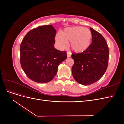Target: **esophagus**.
<instances>
[{
    "label": "esophagus",
    "mask_w": 124,
    "mask_h": 124,
    "mask_svg": "<svg viewBox=\"0 0 124 124\" xmlns=\"http://www.w3.org/2000/svg\"><path fill=\"white\" fill-rule=\"evenodd\" d=\"M67 57H70L71 56V53H70L69 52H67Z\"/></svg>",
    "instance_id": "1"
}]
</instances>
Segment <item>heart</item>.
<instances>
[{
    "instance_id": "heart-1",
    "label": "heart",
    "mask_w": 124,
    "mask_h": 124,
    "mask_svg": "<svg viewBox=\"0 0 124 124\" xmlns=\"http://www.w3.org/2000/svg\"><path fill=\"white\" fill-rule=\"evenodd\" d=\"M56 42L62 48H65L70 42L71 49L76 53H82L91 46L93 34L91 30L83 27H73L66 28L55 37Z\"/></svg>"
}]
</instances>
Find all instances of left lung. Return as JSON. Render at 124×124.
<instances>
[{
    "label": "left lung",
    "instance_id": "left-lung-1",
    "mask_svg": "<svg viewBox=\"0 0 124 124\" xmlns=\"http://www.w3.org/2000/svg\"><path fill=\"white\" fill-rule=\"evenodd\" d=\"M93 34L92 43L81 53H72L74 63L72 73L80 84L89 85L102 78L107 70L109 51L107 43L99 32L90 28Z\"/></svg>",
    "mask_w": 124,
    "mask_h": 124
}]
</instances>
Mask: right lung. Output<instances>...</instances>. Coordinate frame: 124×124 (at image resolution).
Wrapping results in <instances>:
<instances>
[{
    "mask_svg": "<svg viewBox=\"0 0 124 124\" xmlns=\"http://www.w3.org/2000/svg\"><path fill=\"white\" fill-rule=\"evenodd\" d=\"M56 33L52 25L40 26L28 31L22 41L21 65L33 81L45 83L53 80L58 65L67 57L66 51L54 47Z\"/></svg>",
    "mask_w": 124,
    "mask_h": 124,
    "instance_id": "obj_1",
    "label": "right lung"
}]
</instances>
